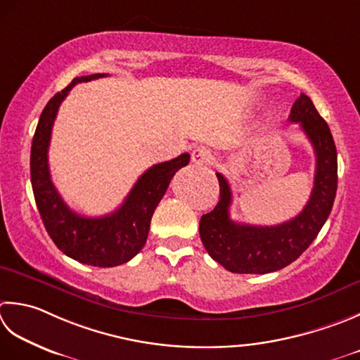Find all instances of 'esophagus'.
<instances>
[{"instance_id":"obj_1","label":"esophagus","mask_w":360,"mask_h":360,"mask_svg":"<svg viewBox=\"0 0 360 360\" xmlns=\"http://www.w3.org/2000/svg\"><path fill=\"white\" fill-rule=\"evenodd\" d=\"M210 160H212V154H210L207 148L198 146L192 151V162H193V164L204 165V164H209Z\"/></svg>"}]
</instances>
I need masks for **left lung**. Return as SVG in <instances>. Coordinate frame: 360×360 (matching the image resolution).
Masks as SVG:
<instances>
[{
	"label": "left lung",
	"instance_id": "obj_1",
	"mask_svg": "<svg viewBox=\"0 0 360 360\" xmlns=\"http://www.w3.org/2000/svg\"><path fill=\"white\" fill-rule=\"evenodd\" d=\"M288 122L300 123L315 151L314 188L301 212L276 226H255L231 220L232 193L226 178L217 173L220 200L201 217L200 236L209 256L232 273L265 274L297 260L319 236L333 209L337 192V150L333 134L311 98L301 94Z\"/></svg>",
	"mask_w": 360,
	"mask_h": 360
}]
</instances>
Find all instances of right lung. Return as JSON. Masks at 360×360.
Wrapping results in <instances>:
<instances>
[{"instance_id":"right-lung-1","label":"right lung","mask_w":360,"mask_h":360,"mask_svg":"<svg viewBox=\"0 0 360 360\" xmlns=\"http://www.w3.org/2000/svg\"><path fill=\"white\" fill-rule=\"evenodd\" d=\"M103 76L108 75L96 73L75 77L45 105L31 146V184L41 221L56 246L77 262L105 269L128 262L143 248L154 210L165 195L174 173L188 164L190 154L184 153L148 168L115 212L100 218H89L73 212L63 202L49 174L48 148L51 129L59 105L68 91L76 84Z\"/></svg>"}]
</instances>
